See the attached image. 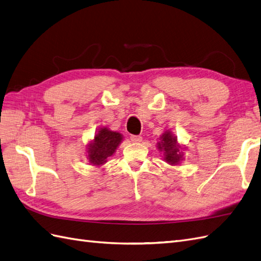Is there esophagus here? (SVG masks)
I'll list each match as a JSON object with an SVG mask.
<instances>
[{"label": "esophagus", "mask_w": 261, "mask_h": 261, "mask_svg": "<svg viewBox=\"0 0 261 261\" xmlns=\"http://www.w3.org/2000/svg\"><path fill=\"white\" fill-rule=\"evenodd\" d=\"M130 140H131L132 142L138 143V142H141L142 141V137L141 136H131Z\"/></svg>", "instance_id": "obj_1"}]
</instances>
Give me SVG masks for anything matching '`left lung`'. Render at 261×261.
Listing matches in <instances>:
<instances>
[{"label": "left lung", "instance_id": "left-lung-1", "mask_svg": "<svg viewBox=\"0 0 261 261\" xmlns=\"http://www.w3.org/2000/svg\"><path fill=\"white\" fill-rule=\"evenodd\" d=\"M159 149L164 151L165 161L170 164H177L182 160V154L176 144V139L170 132H165L159 142Z\"/></svg>", "mask_w": 261, "mask_h": 261}]
</instances>
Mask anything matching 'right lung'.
Masks as SVG:
<instances>
[{
	"label": "right lung",
	"mask_w": 261,
	"mask_h": 261,
	"mask_svg": "<svg viewBox=\"0 0 261 261\" xmlns=\"http://www.w3.org/2000/svg\"><path fill=\"white\" fill-rule=\"evenodd\" d=\"M122 140V136L119 132L110 131L107 128H101L95 140L88 145L89 162L93 165H101L106 163L107 158L111 156L115 153L118 145Z\"/></svg>",
	"instance_id": "add662e5"
}]
</instances>
